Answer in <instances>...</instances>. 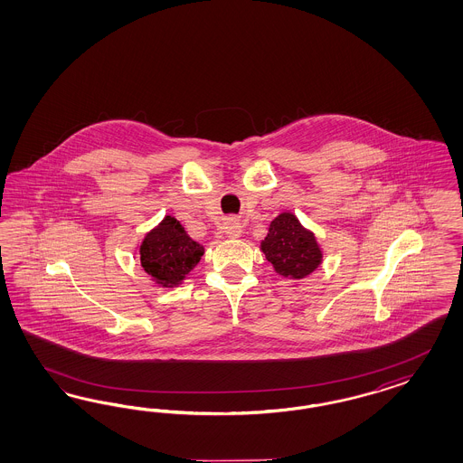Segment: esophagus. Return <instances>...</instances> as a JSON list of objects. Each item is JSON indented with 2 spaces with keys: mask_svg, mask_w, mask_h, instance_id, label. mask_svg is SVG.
I'll return each instance as SVG.
<instances>
[{
  "mask_svg": "<svg viewBox=\"0 0 463 463\" xmlns=\"http://www.w3.org/2000/svg\"><path fill=\"white\" fill-rule=\"evenodd\" d=\"M222 232H224L227 238H239L241 232H242V225H241V222H239L236 217H231V219H227L224 225H222Z\"/></svg>",
  "mask_w": 463,
  "mask_h": 463,
  "instance_id": "obj_1",
  "label": "esophagus"
}]
</instances>
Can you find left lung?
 <instances>
[{
  "label": "left lung",
  "instance_id": "1",
  "mask_svg": "<svg viewBox=\"0 0 463 463\" xmlns=\"http://www.w3.org/2000/svg\"><path fill=\"white\" fill-rule=\"evenodd\" d=\"M261 251L275 271L292 280H300L323 263V251L310 232L292 212H283L271 221Z\"/></svg>",
  "mask_w": 463,
  "mask_h": 463
}]
</instances>
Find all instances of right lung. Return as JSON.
Masks as SVG:
<instances>
[{
    "mask_svg": "<svg viewBox=\"0 0 463 463\" xmlns=\"http://www.w3.org/2000/svg\"><path fill=\"white\" fill-rule=\"evenodd\" d=\"M203 251V246L190 238L175 217L166 215L142 241L140 265L161 287H178Z\"/></svg>",
    "mask_w": 463,
    "mask_h": 463,
    "instance_id": "1",
    "label": "right lung"
}]
</instances>
